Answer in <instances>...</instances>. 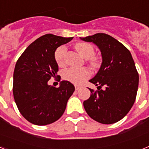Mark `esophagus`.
I'll return each instance as SVG.
<instances>
[{"label": "esophagus", "instance_id": "esophagus-1", "mask_svg": "<svg viewBox=\"0 0 149 149\" xmlns=\"http://www.w3.org/2000/svg\"><path fill=\"white\" fill-rule=\"evenodd\" d=\"M74 88H75V90H79V89L81 88V86H78V85H75V86H74Z\"/></svg>", "mask_w": 149, "mask_h": 149}]
</instances>
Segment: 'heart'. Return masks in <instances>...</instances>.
Listing matches in <instances>:
<instances>
[{"label":"heart","instance_id":"1","mask_svg":"<svg viewBox=\"0 0 149 149\" xmlns=\"http://www.w3.org/2000/svg\"><path fill=\"white\" fill-rule=\"evenodd\" d=\"M76 51L86 60L93 67H98L100 64L99 58L94 56L95 50L92 45L86 42H80L74 45ZM66 54V48L65 45H61L56 48L54 53V58L59 66L65 65V57ZM91 75L89 69L86 67L82 68H66L63 73V78L65 81L74 84H81L86 81Z\"/></svg>","mask_w":149,"mask_h":149}]
</instances>
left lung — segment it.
Instances as JSON below:
<instances>
[{
	"label": "left lung",
	"mask_w": 149,
	"mask_h": 149,
	"mask_svg": "<svg viewBox=\"0 0 149 149\" xmlns=\"http://www.w3.org/2000/svg\"><path fill=\"white\" fill-rule=\"evenodd\" d=\"M81 39L95 44L102 56L98 73L89 80L98 86V90L89 88L91 95L84 101V109L96 122L116 123L130 111L137 93L139 74L131 52L106 33H96Z\"/></svg>",
	"instance_id": "1"
}]
</instances>
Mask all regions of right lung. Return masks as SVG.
<instances>
[{"instance_id": "obj_1", "label": "right lung", "mask_w": 149, "mask_h": 149, "mask_svg": "<svg viewBox=\"0 0 149 149\" xmlns=\"http://www.w3.org/2000/svg\"><path fill=\"white\" fill-rule=\"evenodd\" d=\"M72 39L45 34L31 43L17 60L13 96L21 114L30 123L49 125L58 120L65 111L74 86L63 81L56 88L48 85V81L56 77L59 69L55 51Z\"/></svg>"}]
</instances>
